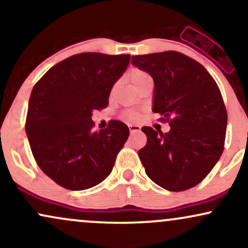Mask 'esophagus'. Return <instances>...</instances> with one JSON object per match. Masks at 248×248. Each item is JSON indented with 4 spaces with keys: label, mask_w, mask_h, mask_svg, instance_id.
Wrapping results in <instances>:
<instances>
[{
    "label": "esophagus",
    "mask_w": 248,
    "mask_h": 248,
    "mask_svg": "<svg viewBox=\"0 0 248 248\" xmlns=\"http://www.w3.org/2000/svg\"><path fill=\"white\" fill-rule=\"evenodd\" d=\"M129 130H130V133H136V132H140V129H141V127L140 126H138V124H129Z\"/></svg>",
    "instance_id": "1"
}]
</instances>
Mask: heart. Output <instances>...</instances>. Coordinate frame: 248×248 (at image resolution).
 <instances>
[{"label":"heart","mask_w":248,"mask_h":248,"mask_svg":"<svg viewBox=\"0 0 248 248\" xmlns=\"http://www.w3.org/2000/svg\"><path fill=\"white\" fill-rule=\"evenodd\" d=\"M148 78H150V76L148 75L146 71H143V70L133 69L129 72V79H130V81H132V84L135 87H138L142 81H144ZM124 118L128 119V120H130V121H135V120H138L139 118H140V113H139L138 110H135V109L124 110Z\"/></svg>","instance_id":"heart-1"}]
</instances>
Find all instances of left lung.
Returning a JSON list of instances; mask_svg holds the SVG:
<instances>
[{"mask_svg":"<svg viewBox=\"0 0 248 248\" xmlns=\"http://www.w3.org/2000/svg\"><path fill=\"white\" fill-rule=\"evenodd\" d=\"M132 64L155 82L153 112L170 132L143 127L139 157L148 177L169 191L201 183L224 150L227 112L217 82L205 67L177 51L135 56Z\"/></svg>","mask_w":248,"mask_h":248,"instance_id":"8db88e82","label":"left lung"}]
</instances>
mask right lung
Instances as JSON below:
<instances>
[{"mask_svg":"<svg viewBox=\"0 0 248 248\" xmlns=\"http://www.w3.org/2000/svg\"><path fill=\"white\" fill-rule=\"evenodd\" d=\"M129 61V55L78 53L51 67L33 86L25 132L38 167L58 186L85 190L112 171L129 129L110 120L93 132L91 116L108 106L110 90Z\"/></svg>","mask_w":248,"mask_h":248,"instance_id":"obj_1","label":"right lung"}]
</instances>
